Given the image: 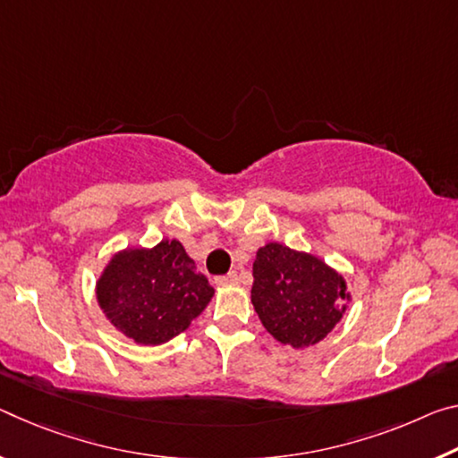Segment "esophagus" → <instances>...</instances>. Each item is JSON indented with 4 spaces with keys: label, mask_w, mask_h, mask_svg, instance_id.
I'll return each instance as SVG.
<instances>
[{
    "label": "esophagus",
    "mask_w": 458,
    "mask_h": 458,
    "mask_svg": "<svg viewBox=\"0 0 458 458\" xmlns=\"http://www.w3.org/2000/svg\"><path fill=\"white\" fill-rule=\"evenodd\" d=\"M234 283H238V273L236 271H230L228 275H222V277H216V285H234Z\"/></svg>",
    "instance_id": "34e87169"
}]
</instances>
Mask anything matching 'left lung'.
<instances>
[{
  "mask_svg": "<svg viewBox=\"0 0 458 458\" xmlns=\"http://www.w3.org/2000/svg\"><path fill=\"white\" fill-rule=\"evenodd\" d=\"M250 300L260 322L281 344L314 346L328 336L346 311L343 275L322 259L268 242L252 265Z\"/></svg>",
  "mask_w": 458,
  "mask_h": 458,
  "instance_id": "8db88e82",
  "label": "left lung"
}]
</instances>
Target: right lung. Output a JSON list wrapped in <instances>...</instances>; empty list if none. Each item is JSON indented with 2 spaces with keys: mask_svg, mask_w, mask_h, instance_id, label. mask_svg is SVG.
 <instances>
[{
  "mask_svg": "<svg viewBox=\"0 0 458 458\" xmlns=\"http://www.w3.org/2000/svg\"><path fill=\"white\" fill-rule=\"evenodd\" d=\"M96 295L107 320L138 344H163L190 328L212 300L214 287L198 273L179 241L114 255Z\"/></svg>",
  "mask_w": 458,
  "mask_h": 458,
  "instance_id": "right-lung-1",
  "label": "right lung"
}]
</instances>
